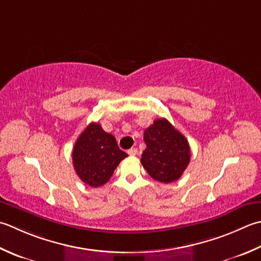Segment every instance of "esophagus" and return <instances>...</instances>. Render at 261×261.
<instances>
[{
	"mask_svg": "<svg viewBox=\"0 0 261 261\" xmlns=\"http://www.w3.org/2000/svg\"><path fill=\"white\" fill-rule=\"evenodd\" d=\"M127 154H129L130 156H136L138 154V149L137 148H131V149L127 150Z\"/></svg>",
	"mask_w": 261,
	"mask_h": 261,
	"instance_id": "1",
	"label": "esophagus"
}]
</instances>
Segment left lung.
I'll return each instance as SVG.
<instances>
[{"label": "left lung", "instance_id": "left-lung-1", "mask_svg": "<svg viewBox=\"0 0 261 261\" xmlns=\"http://www.w3.org/2000/svg\"><path fill=\"white\" fill-rule=\"evenodd\" d=\"M146 149L141 164L154 180L174 182L190 163V146L187 138L166 119H157L144 134Z\"/></svg>", "mask_w": 261, "mask_h": 261}]
</instances>
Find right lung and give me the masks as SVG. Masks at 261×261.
Masks as SVG:
<instances>
[{"label": "right lung", "instance_id": "right-lung-1", "mask_svg": "<svg viewBox=\"0 0 261 261\" xmlns=\"http://www.w3.org/2000/svg\"><path fill=\"white\" fill-rule=\"evenodd\" d=\"M126 156L117 146L115 137L95 122L79 136L72 151L75 173L81 181L93 188L105 185Z\"/></svg>", "mask_w": 261, "mask_h": 261}]
</instances>
